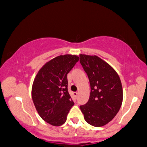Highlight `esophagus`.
Masks as SVG:
<instances>
[{
  "label": "esophagus",
  "mask_w": 147,
  "mask_h": 147,
  "mask_svg": "<svg viewBox=\"0 0 147 147\" xmlns=\"http://www.w3.org/2000/svg\"><path fill=\"white\" fill-rule=\"evenodd\" d=\"M78 95H79V92H74V95H75L76 97H77V96H78Z\"/></svg>",
  "instance_id": "obj_1"
}]
</instances>
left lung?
Wrapping results in <instances>:
<instances>
[{
    "mask_svg": "<svg viewBox=\"0 0 147 147\" xmlns=\"http://www.w3.org/2000/svg\"><path fill=\"white\" fill-rule=\"evenodd\" d=\"M79 58L91 89L88 101L80 106V109L90 125L104 126L113 119L122 106L121 80L115 70L99 57L81 54Z\"/></svg>",
    "mask_w": 147,
    "mask_h": 147,
    "instance_id": "obj_1",
    "label": "left lung"
}]
</instances>
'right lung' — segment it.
<instances>
[{"mask_svg":"<svg viewBox=\"0 0 147 147\" xmlns=\"http://www.w3.org/2000/svg\"><path fill=\"white\" fill-rule=\"evenodd\" d=\"M79 59L72 55L55 57L40 69L34 80V104L42 119L52 126L63 124L74 105L68 90L67 75Z\"/></svg>","mask_w":147,"mask_h":147,"instance_id":"1","label":"right lung"}]
</instances>
